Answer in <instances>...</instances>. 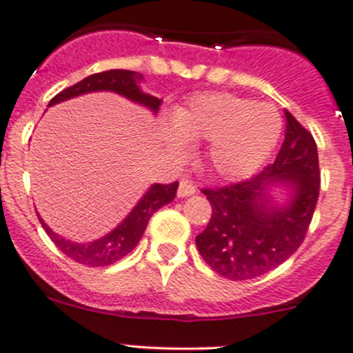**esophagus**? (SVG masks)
I'll list each match as a JSON object with an SVG mask.
<instances>
[{
  "instance_id": "obj_1",
  "label": "esophagus",
  "mask_w": 353,
  "mask_h": 353,
  "mask_svg": "<svg viewBox=\"0 0 353 353\" xmlns=\"http://www.w3.org/2000/svg\"><path fill=\"white\" fill-rule=\"evenodd\" d=\"M196 192V186L191 181H181L179 189H177V196L179 198H186V196H192Z\"/></svg>"
}]
</instances>
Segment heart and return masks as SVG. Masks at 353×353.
I'll use <instances>...</instances> for the list:
<instances>
[{"mask_svg": "<svg viewBox=\"0 0 353 353\" xmlns=\"http://www.w3.org/2000/svg\"><path fill=\"white\" fill-rule=\"evenodd\" d=\"M272 106L228 92H205L174 114L167 142L176 152L188 142H210L206 161L223 179H242L264 164L281 135Z\"/></svg>", "mask_w": 353, "mask_h": 353, "instance_id": "1", "label": "heart"}]
</instances>
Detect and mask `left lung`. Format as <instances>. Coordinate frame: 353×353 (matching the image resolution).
Listing matches in <instances>:
<instances>
[{
    "label": "left lung",
    "mask_w": 353,
    "mask_h": 353,
    "mask_svg": "<svg viewBox=\"0 0 353 353\" xmlns=\"http://www.w3.org/2000/svg\"><path fill=\"white\" fill-rule=\"evenodd\" d=\"M289 183L295 196L288 207L270 206L266 188ZM320 162L313 135L285 111V133L274 164L252 179L203 188L211 205L206 228L196 245L214 272L232 281L264 276L288 261L304 242L320 196Z\"/></svg>",
    "instance_id": "1"
}]
</instances>
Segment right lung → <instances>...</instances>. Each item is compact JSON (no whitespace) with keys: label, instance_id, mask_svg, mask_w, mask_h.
I'll use <instances>...</instances> for the list:
<instances>
[{"label":"right lung","instance_id":"1","mask_svg":"<svg viewBox=\"0 0 353 353\" xmlns=\"http://www.w3.org/2000/svg\"><path fill=\"white\" fill-rule=\"evenodd\" d=\"M140 79H142V74L127 69H111L105 70V72L91 74L86 79L79 81L74 86L65 88L64 91L55 94L50 99L49 106L59 101H64V99L74 98V96L84 94V92L114 91L118 94L125 96V98L132 99V101L148 106L154 113H157L162 101L155 98V96L145 94L139 88ZM177 186H179L177 181L170 184H154V186L148 189L147 194L140 199L139 205L133 208L132 213L113 232L91 243H74L70 240L62 239V236L55 235L49 226L43 223L42 218L39 216V220L43 230L47 232V235L52 239V242L59 247V250L68 255L69 259H72L74 262H79V264L88 267L111 265L120 261V259H123L125 255L130 254L137 247V243L142 239L143 232H145L152 214L159 208H162L176 198Z\"/></svg>","mask_w":353,"mask_h":353}]
</instances>
